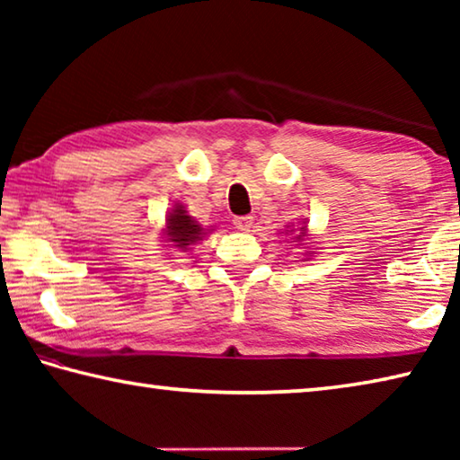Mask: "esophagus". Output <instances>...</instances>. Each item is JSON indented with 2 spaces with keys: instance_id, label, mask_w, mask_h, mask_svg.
I'll list each match as a JSON object with an SVG mask.
<instances>
[{
  "instance_id": "34e87169",
  "label": "esophagus",
  "mask_w": 460,
  "mask_h": 460,
  "mask_svg": "<svg viewBox=\"0 0 460 460\" xmlns=\"http://www.w3.org/2000/svg\"><path fill=\"white\" fill-rule=\"evenodd\" d=\"M233 223H235V227L239 231H249V229H252V225H253V217L241 215V217H235V219H233Z\"/></svg>"
}]
</instances>
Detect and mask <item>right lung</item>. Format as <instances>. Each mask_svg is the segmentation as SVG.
I'll use <instances>...</instances> for the list:
<instances>
[{"label":"right lung","mask_w":460,"mask_h":460,"mask_svg":"<svg viewBox=\"0 0 460 460\" xmlns=\"http://www.w3.org/2000/svg\"><path fill=\"white\" fill-rule=\"evenodd\" d=\"M168 225V241H172L174 247L181 249V252H186V247L190 243H197L202 235V227L192 221V217L186 215L184 207H176L172 213L168 215L166 219Z\"/></svg>","instance_id":"right-lung-1"}]
</instances>
